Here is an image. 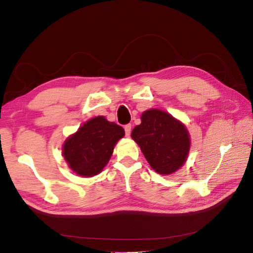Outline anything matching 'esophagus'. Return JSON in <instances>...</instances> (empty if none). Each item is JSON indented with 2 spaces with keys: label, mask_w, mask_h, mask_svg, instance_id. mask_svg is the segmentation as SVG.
<instances>
[{
  "label": "esophagus",
  "mask_w": 253,
  "mask_h": 253,
  "mask_svg": "<svg viewBox=\"0 0 253 253\" xmlns=\"http://www.w3.org/2000/svg\"><path fill=\"white\" fill-rule=\"evenodd\" d=\"M124 130H125V135L128 137L130 136V133H131V125L130 124H127L124 126Z\"/></svg>",
  "instance_id": "1"
}]
</instances>
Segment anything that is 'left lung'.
Instances as JSON below:
<instances>
[{"mask_svg": "<svg viewBox=\"0 0 253 253\" xmlns=\"http://www.w3.org/2000/svg\"><path fill=\"white\" fill-rule=\"evenodd\" d=\"M154 170L169 174L179 169L187 158L188 131L166 112L150 109L141 115V123L131 132Z\"/></svg>", "mask_w": 253, "mask_h": 253, "instance_id": "1", "label": "left lung"}]
</instances>
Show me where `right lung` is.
Wrapping results in <instances>:
<instances>
[{
	"mask_svg": "<svg viewBox=\"0 0 253 253\" xmlns=\"http://www.w3.org/2000/svg\"><path fill=\"white\" fill-rule=\"evenodd\" d=\"M124 135V129L116 123L104 117L94 118L65 141L63 156L73 171L93 177L103 169L117 141Z\"/></svg>",
	"mask_w": 253,
	"mask_h": 253,
	"instance_id": "add662e5",
	"label": "right lung"
}]
</instances>
